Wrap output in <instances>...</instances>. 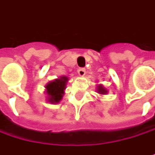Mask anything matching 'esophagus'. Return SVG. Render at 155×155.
Here are the masks:
<instances>
[{"label": "esophagus", "mask_w": 155, "mask_h": 155, "mask_svg": "<svg viewBox=\"0 0 155 155\" xmlns=\"http://www.w3.org/2000/svg\"><path fill=\"white\" fill-rule=\"evenodd\" d=\"M77 72H78L79 76H82V77L85 75V70H84V68H80V69H78V71H77Z\"/></svg>", "instance_id": "esophagus-1"}]
</instances>
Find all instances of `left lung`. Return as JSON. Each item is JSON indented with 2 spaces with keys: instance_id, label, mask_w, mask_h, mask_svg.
Returning <instances> with one entry per match:
<instances>
[{
  "instance_id": "1",
  "label": "left lung",
  "mask_w": 155,
  "mask_h": 155,
  "mask_svg": "<svg viewBox=\"0 0 155 155\" xmlns=\"http://www.w3.org/2000/svg\"><path fill=\"white\" fill-rule=\"evenodd\" d=\"M97 92H98L99 94H106L107 93V89L104 88V86H103L102 84H99V85L97 86Z\"/></svg>"
}]
</instances>
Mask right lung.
I'll list each match as a JSON object with an SVG mask.
<instances>
[{"instance_id":"obj_1","label":"right lung","mask_w":155,"mask_h":155,"mask_svg":"<svg viewBox=\"0 0 155 155\" xmlns=\"http://www.w3.org/2000/svg\"><path fill=\"white\" fill-rule=\"evenodd\" d=\"M68 77L61 76L58 79L49 82L46 86V93L48 94V101L52 104L59 103L64 94L66 84L68 82Z\"/></svg>"}]
</instances>
